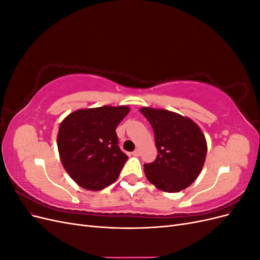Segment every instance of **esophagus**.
Instances as JSON below:
<instances>
[{
	"instance_id": "esophagus-1",
	"label": "esophagus",
	"mask_w": 260,
	"mask_h": 260,
	"mask_svg": "<svg viewBox=\"0 0 260 260\" xmlns=\"http://www.w3.org/2000/svg\"><path fill=\"white\" fill-rule=\"evenodd\" d=\"M140 154H141V151H140L139 148H138V149H136V151H133V153H132V155H133V156H136V157H139V156H140Z\"/></svg>"
}]
</instances>
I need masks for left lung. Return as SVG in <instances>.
I'll return each instance as SVG.
<instances>
[{"label": "left lung", "instance_id": "obj_1", "mask_svg": "<svg viewBox=\"0 0 260 260\" xmlns=\"http://www.w3.org/2000/svg\"><path fill=\"white\" fill-rule=\"evenodd\" d=\"M140 112L152 125L158 151L154 162L144 165L147 180L162 192L184 190L198 179L205 162V136L188 117L152 107Z\"/></svg>", "mask_w": 260, "mask_h": 260}]
</instances>
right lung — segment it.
<instances>
[{
    "label": "right lung",
    "instance_id": "1",
    "mask_svg": "<svg viewBox=\"0 0 260 260\" xmlns=\"http://www.w3.org/2000/svg\"><path fill=\"white\" fill-rule=\"evenodd\" d=\"M129 112L127 105L82 108L60 122L59 158L78 185L100 191L117 180L128 156L118 146L116 128Z\"/></svg>",
    "mask_w": 260,
    "mask_h": 260
}]
</instances>
